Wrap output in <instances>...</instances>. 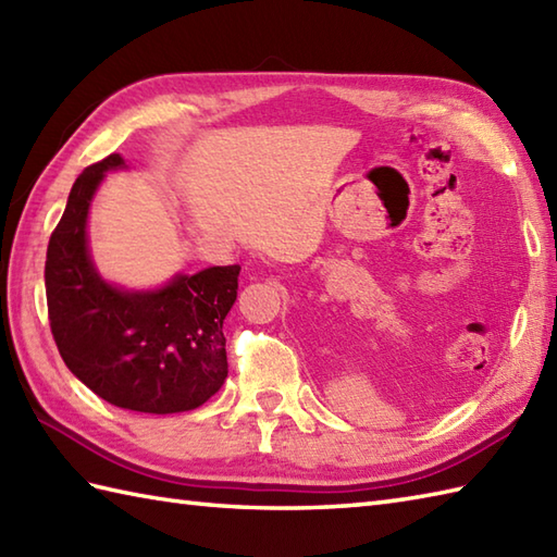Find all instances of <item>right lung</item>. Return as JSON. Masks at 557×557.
<instances>
[{
	"label": "right lung",
	"mask_w": 557,
	"mask_h": 557,
	"mask_svg": "<svg viewBox=\"0 0 557 557\" xmlns=\"http://www.w3.org/2000/svg\"><path fill=\"white\" fill-rule=\"evenodd\" d=\"M122 164L112 152L78 174L47 244L52 337L69 371L110 405L144 413L191 411L227 377L222 323L236 301L242 268H206L146 294L102 282L88 256L86 218L104 172Z\"/></svg>",
	"instance_id": "add662e5"
}]
</instances>
